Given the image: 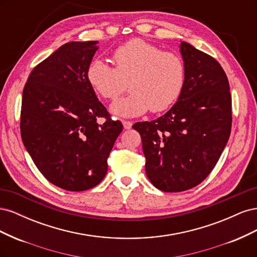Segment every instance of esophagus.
I'll use <instances>...</instances> for the list:
<instances>
[{
    "mask_svg": "<svg viewBox=\"0 0 257 257\" xmlns=\"http://www.w3.org/2000/svg\"><path fill=\"white\" fill-rule=\"evenodd\" d=\"M122 124H123V127L125 130H130L132 127V125H133V123H132L131 121H122Z\"/></svg>",
    "mask_w": 257,
    "mask_h": 257,
    "instance_id": "obj_1",
    "label": "esophagus"
}]
</instances>
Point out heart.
I'll use <instances>...</instances> for the list:
<instances>
[{
  "label": "heart",
  "mask_w": 257,
  "mask_h": 257,
  "mask_svg": "<svg viewBox=\"0 0 257 257\" xmlns=\"http://www.w3.org/2000/svg\"><path fill=\"white\" fill-rule=\"evenodd\" d=\"M112 59L114 67L93 60L87 68V79L97 94L108 100L118 98L128 82L131 94L111 105L115 115L132 118L149 109L164 111L181 95L185 66L179 54L162 51L136 38L116 48Z\"/></svg>",
  "instance_id": "b5f03b06"
}]
</instances>
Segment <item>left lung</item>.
<instances>
[{
    "mask_svg": "<svg viewBox=\"0 0 257 257\" xmlns=\"http://www.w3.org/2000/svg\"><path fill=\"white\" fill-rule=\"evenodd\" d=\"M185 80L176 104L157 120L133 125L142 136L146 174L163 192H182L203 182L226 146L231 96L214 58L181 42Z\"/></svg>",
    "mask_w": 257,
    "mask_h": 257,
    "instance_id": "1",
    "label": "left lung"
}]
</instances>
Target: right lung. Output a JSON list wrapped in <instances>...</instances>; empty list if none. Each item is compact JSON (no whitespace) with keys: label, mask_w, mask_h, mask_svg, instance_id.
<instances>
[{"label":"right lung","mask_w":257,"mask_h":257,"mask_svg":"<svg viewBox=\"0 0 257 257\" xmlns=\"http://www.w3.org/2000/svg\"><path fill=\"white\" fill-rule=\"evenodd\" d=\"M96 44L61 46L33 68L23 88V145L43 176L66 191L89 190L103 180L107 159L123 130L87 79Z\"/></svg>","instance_id":"1"}]
</instances>
